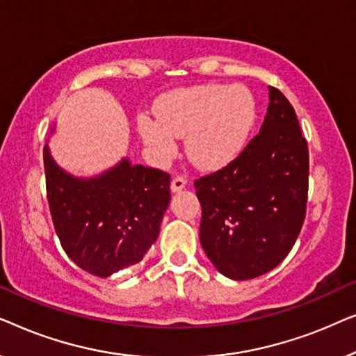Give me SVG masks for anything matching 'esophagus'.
<instances>
[{"label":"esophagus","instance_id":"34e87169","mask_svg":"<svg viewBox=\"0 0 356 356\" xmlns=\"http://www.w3.org/2000/svg\"><path fill=\"white\" fill-rule=\"evenodd\" d=\"M184 186H186V179H184L183 177H175L173 179H172V191L173 193H178V191H181V189H184Z\"/></svg>","mask_w":356,"mask_h":356}]
</instances>
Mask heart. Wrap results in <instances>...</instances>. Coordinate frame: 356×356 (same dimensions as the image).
I'll use <instances>...</instances> for the list:
<instances>
[{"label":"heart","mask_w":356,"mask_h":356,"mask_svg":"<svg viewBox=\"0 0 356 356\" xmlns=\"http://www.w3.org/2000/svg\"><path fill=\"white\" fill-rule=\"evenodd\" d=\"M155 115L140 113L138 129L159 159L175 157L177 138L186 136L191 162L212 170L232 162L245 147L256 120V102L246 87L201 84L165 94Z\"/></svg>","instance_id":"obj_1"}]
</instances>
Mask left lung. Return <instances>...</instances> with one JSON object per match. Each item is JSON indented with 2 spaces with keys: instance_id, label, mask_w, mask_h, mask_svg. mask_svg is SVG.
<instances>
[{
  "instance_id": "1",
  "label": "left lung",
  "mask_w": 356,
  "mask_h": 356,
  "mask_svg": "<svg viewBox=\"0 0 356 356\" xmlns=\"http://www.w3.org/2000/svg\"><path fill=\"white\" fill-rule=\"evenodd\" d=\"M308 177V143L293 106L269 87L259 134L227 167L194 181L199 240L220 274L250 280L285 259L305 222Z\"/></svg>"
}]
</instances>
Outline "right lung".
Listing matches in <instances>:
<instances>
[{
  "mask_svg": "<svg viewBox=\"0 0 356 356\" xmlns=\"http://www.w3.org/2000/svg\"><path fill=\"white\" fill-rule=\"evenodd\" d=\"M43 165L53 225L70 259L97 277L138 264L159 236L170 175L123 159L99 177L76 178L48 145Z\"/></svg>",
  "mask_w": 356,
  "mask_h": 356,
  "instance_id": "right-lung-1",
  "label": "right lung"
}]
</instances>
